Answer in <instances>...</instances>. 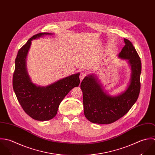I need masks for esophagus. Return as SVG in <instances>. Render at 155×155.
<instances>
[{
	"instance_id": "34e87169",
	"label": "esophagus",
	"mask_w": 155,
	"mask_h": 155,
	"mask_svg": "<svg viewBox=\"0 0 155 155\" xmlns=\"http://www.w3.org/2000/svg\"><path fill=\"white\" fill-rule=\"evenodd\" d=\"M85 76H86V74H85V73L82 72V73L80 74V76H79L80 81H82L84 79V78L85 77Z\"/></svg>"
}]
</instances>
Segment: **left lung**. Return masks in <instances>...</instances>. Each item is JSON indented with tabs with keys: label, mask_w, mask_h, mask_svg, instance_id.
<instances>
[{
	"label": "left lung",
	"mask_w": 155,
	"mask_h": 155,
	"mask_svg": "<svg viewBox=\"0 0 155 155\" xmlns=\"http://www.w3.org/2000/svg\"><path fill=\"white\" fill-rule=\"evenodd\" d=\"M124 41L125 46L118 57L127 60L131 68L129 85L124 92L116 96L108 95L93 74L85 77L81 82L84 115L93 123L115 122L127 113L139 96L141 62L132 43L126 38Z\"/></svg>",
	"instance_id": "1"
}]
</instances>
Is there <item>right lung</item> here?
<instances>
[{"label":"right lung","instance_id":"obj_1","mask_svg":"<svg viewBox=\"0 0 155 155\" xmlns=\"http://www.w3.org/2000/svg\"><path fill=\"white\" fill-rule=\"evenodd\" d=\"M51 33L41 32L31 37L18 51L15 61L12 86L18 102L24 111L38 121L53 118L59 104L70 91L78 87L79 73L61 79L46 87L37 86L31 82L26 68V57L31 41Z\"/></svg>","mask_w":155,"mask_h":155}]
</instances>
